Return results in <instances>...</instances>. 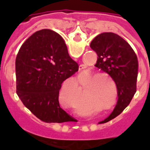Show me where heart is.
Segmentation results:
<instances>
[{"label": "heart", "mask_w": 150, "mask_h": 150, "mask_svg": "<svg viewBox=\"0 0 150 150\" xmlns=\"http://www.w3.org/2000/svg\"><path fill=\"white\" fill-rule=\"evenodd\" d=\"M82 75H84L85 76L88 77V76H90V75H92V73L90 71H86L83 72ZM100 75H106V76H108V77L109 76L108 73H97L96 75H95V76L93 77V79H92V80H96V79H98L100 76ZM109 78H110V76H109ZM70 80H71V84L72 87L74 88V90H75L76 91H80V88H79V83L78 79L75 78H73L71 79ZM102 81L103 82H102ZM104 80H102V79L100 80V79L99 82H98V84H100V86L104 87ZM59 100L63 101L65 104H69V105H71V104H72L74 103V96H68V95L67 94V92L64 91H61V92H60V94H59Z\"/></svg>", "instance_id": "b5f03b06"}]
</instances>
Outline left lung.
<instances>
[{"label": "left lung", "instance_id": "obj_1", "mask_svg": "<svg viewBox=\"0 0 150 150\" xmlns=\"http://www.w3.org/2000/svg\"><path fill=\"white\" fill-rule=\"evenodd\" d=\"M90 47L97 54L96 67L110 75L117 88L118 100L107 122L120 115L137 91L138 60L129 43L118 34L102 33L91 41Z\"/></svg>", "mask_w": 150, "mask_h": 150}]
</instances>
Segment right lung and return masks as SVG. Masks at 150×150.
I'll list each match as a JSON object with an SVG mask.
<instances>
[{
  "label": "right lung",
  "instance_id": "obj_1",
  "mask_svg": "<svg viewBox=\"0 0 150 150\" xmlns=\"http://www.w3.org/2000/svg\"><path fill=\"white\" fill-rule=\"evenodd\" d=\"M15 65L17 94L34 116L46 123L73 120L60 108L59 95L79 65L58 33L45 29L32 34L21 45Z\"/></svg>",
  "mask_w": 150,
  "mask_h": 150
}]
</instances>
